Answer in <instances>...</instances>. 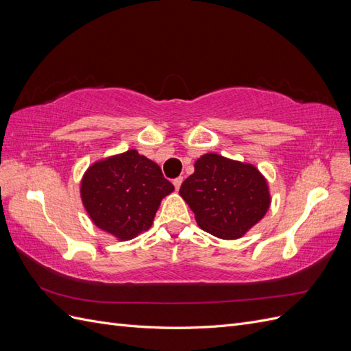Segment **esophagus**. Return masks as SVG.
<instances>
[{"mask_svg":"<svg viewBox=\"0 0 351 351\" xmlns=\"http://www.w3.org/2000/svg\"><path fill=\"white\" fill-rule=\"evenodd\" d=\"M182 183H183V177H177V178L174 180L173 184H174L176 190H178V189H180V186H182Z\"/></svg>","mask_w":351,"mask_h":351,"instance_id":"34e87169","label":"esophagus"}]
</instances>
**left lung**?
<instances>
[{
	"label": "left lung",
	"mask_w": 351,
	"mask_h": 351,
	"mask_svg": "<svg viewBox=\"0 0 351 351\" xmlns=\"http://www.w3.org/2000/svg\"><path fill=\"white\" fill-rule=\"evenodd\" d=\"M180 196L193 210L197 226L224 240H236L256 226L271 206L267 178L249 164L218 154L196 159Z\"/></svg>",
	"instance_id": "left-lung-1"
}]
</instances>
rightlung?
Returning <instances> with one entry per match:
<instances>
[{
	"instance_id": "right-lung-1",
	"label": "right lung",
	"mask_w": 351,
	"mask_h": 351,
	"mask_svg": "<svg viewBox=\"0 0 351 351\" xmlns=\"http://www.w3.org/2000/svg\"><path fill=\"white\" fill-rule=\"evenodd\" d=\"M174 192L161 168L136 149L98 159L84 171L80 199L99 230L120 241L149 230L161 200Z\"/></svg>"
}]
</instances>
